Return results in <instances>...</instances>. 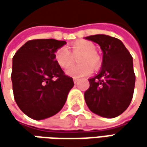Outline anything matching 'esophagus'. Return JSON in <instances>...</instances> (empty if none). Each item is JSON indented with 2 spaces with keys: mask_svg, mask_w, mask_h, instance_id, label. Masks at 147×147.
Listing matches in <instances>:
<instances>
[{
  "mask_svg": "<svg viewBox=\"0 0 147 147\" xmlns=\"http://www.w3.org/2000/svg\"><path fill=\"white\" fill-rule=\"evenodd\" d=\"M78 81V78H74V83H77Z\"/></svg>",
  "mask_w": 147,
  "mask_h": 147,
  "instance_id": "obj_1",
  "label": "esophagus"
}]
</instances>
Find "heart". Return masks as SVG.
<instances>
[{
    "label": "heart",
    "mask_w": 147,
    "mask_h": 147,
    "mask_svg": "<svg viewBox=\"0 0 147 147\" xmlns=\"http://www.w3.org/2000/svg\"><path fill=\"white\" fill-rule=\"evenodd\" d=\"M79 53L82 55L80 56L78 61L81 64L69 66L66 69V74L69 76L74 78L87 76L92 74V67L96 69L101 65L96 46L86 40H79L73 43L70 51L66 47L59 48L55 53V60L61 68L65 69L73 62V56Z\"/></svg>",
    "instance_id": "b5f03b06"
}]
</instances>
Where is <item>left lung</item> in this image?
Returning a JSON list of instances; mask_svg holds the SVG:
<instances>
[{"instance_id":"8db88e82","label":"left lung","mask_w":147,"mask_h":147,"mask_svg":"<svg viewBox=\"0 0 147 147\" xmlns=\"http://www.w3.org/2000/svg\"><path fill=\"white\" fill-rule=\"evenodd\" d=\"M86 38L100 45L103 62L99 74L88 79L90 87L84 93L85 101L98 115L117 117L127 110L133 99L136 78L133 57L118 38L103 34Z\"/></svg>"}]
</instances>
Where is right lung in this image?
Listing matches in <instances>:
<instances>
[{
    "mask_svg": "<svg viewBox=\"0 0 147 147\" xmlns=\"http://www.w3.org/2000/svg\"><path fill=\"white\" fill-rule=\"evenodd\" d=\"M55 39H34L13 57L11 80L16 104L36 120L55 115L65 105L74 85L56 61L55 52L65 44Z\"/></svg>",
    "mask_w": 147,
    "mask_h": 147,
    "instance_id": "obj_1",
    "label": "right lung"
}]
</instances>
